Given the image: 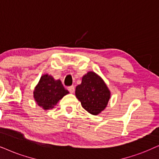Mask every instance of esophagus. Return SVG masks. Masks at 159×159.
Wrapping results in <instances>:
<instances>
[{
  "instance_id": "34e87169",
  "label": "esophagus",
  "mask_w": 159,
  "mask_h": 159,
  "mask_svg": "<svg viewBox=\"0 0 159 159\" xmlns=\"http://www.w3.org/2000/svg\"><path fill=\"white\" fill-rule=\"evenodd\" d=\"M67 89H68V90H69V92H70V93H73V92H75V86H68Z\"/></svg>"
}]
</instances>
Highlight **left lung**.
<instances>
[{"label": "left lung", "instance_id": "1", "mask_svg": "<svg viewBox=\"0 0 159 159\" xmlns=\"http://www.w3.org/2000/svg\"><path fill=\"white\" fill-rule=\"evenodd\" d=\"M75 95L86 111L97 115L107 106L110 91L101 78L89 72L82 78L81 84L76 86Z\"/></svg>", "mask_w": 159, "mask_h": 159}]
</instances>
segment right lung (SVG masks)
<instances>
[{"instance_id": "add662e5", "label": "right lung", "mask_w": 159, "mask_h": 159, "mask_svg": "<svg viewBox=\"0 0 159 159\" xmlns=\"http://www.w3.org/2000/svg\"><path fill=\"white\" fill-rule=\"evenodd\" d=\"M69 93L60 80H54L51 75H44L34 91V97L38 105L44 109L53 108L64 96Z\"/></svg>"}]
</instances>
